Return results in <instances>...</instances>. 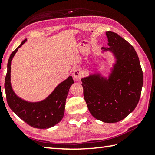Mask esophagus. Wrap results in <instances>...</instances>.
<instances>
[{
  "instance_id": "1",
  "label": "esophagus",
  "mask_w": 155,
  "mask_h": 155,
  "mask_svg": "<svg viewBox=\"0 0 155 155\" xmlns=\"http://www.w3.org/2000/svg\"><path fill=\"white\" fill-rule=\"evenodd\" d=\"M83 76V72L82 70H81L80 68H77L75 69L74 71L73 72V77L74 78L75 80H80L81 78Z\"/></svg>"
}]
</instances>
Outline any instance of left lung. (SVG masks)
<instances>
[{"label": "left lung", "mask_w": 155, "mask_h": 155, "mask_svg": "<svg viewBox=\"0 0 155 155\" xmlns=\"http://www.w3.org/2000/svg\"><path fill=\"white\" fill-rule=\"evenodd\" d=\"M108 48L114 61L107 76L96 70L81 78L83 96L91 114L105 123L121 121L138 104L143 76L136 51L117 34L107 31Z\"/></svg>", "instance_id": "8db88e82"}]
</instances>
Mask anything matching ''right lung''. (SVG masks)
Wrapping results in <instances>:
<instances>
[{"label":"right lung","mask_w":155,"mask_h":155,"mask_svg":"<svg viewBox=\"0 0 155 155\" xmlns=\"http://www.w3.org/2000/svg\"><path fill=\"white\" fill-rule=\"evenodd\" d=\"M26 41L27 39H25L9 58L5 80L7 101L12 111L29 126L35 128L48 129L54 126L62 120L69 90L74 82L70 76L60 83L45 99L39 101H29L18 97L12 86L11 64L18 48Z\"/></svg>","instance_id":"add662e5"}]
</instances>
